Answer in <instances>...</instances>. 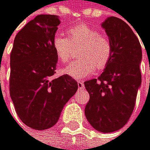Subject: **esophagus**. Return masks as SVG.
Instances as JSON below:
<instances>
[{
  "label": "esophagus",
  "mask_w": 150,
  "mask_h": 150,
  "mask_svg": "<svg viewBox=\"0 0 150 150\" xmlns=\"http://www.w3.org/2000/svg\"><path fill=\"white\" fill-rule=\"evenodd\" d=\"M85 86H84V82L83 81H78V88L79 89H84Z\"/></svg>",
  "instance_id": "obj_1"
}]
</instances>
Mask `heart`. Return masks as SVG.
Returning a JSON list of instances; mask_svg holds the SVG:
<instances>
[{"label":"heart","mask_w":150,"mask_h":150,"mask_svg":"<svg viewBox=\"0 0 150 150\" xmlns=\"http://www.w3.org/2000/svg\"><path fill=\"white\" fill-rule=\"evenodd\" d=\"M67 38L56 33L52 40V47L58 60L65 64L72 56V46L81 45L79 60L72 62L64 73L76 79L91 76L96 70L104 69L112 58V46L110 40L93 26L86 24L73 25L67 29Z\"/></svg>","instance_id":"obj_1"}]
</instances>
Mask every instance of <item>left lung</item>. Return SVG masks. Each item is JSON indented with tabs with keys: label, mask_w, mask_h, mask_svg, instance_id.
Listing matches in <instances>:
<instances>
[{
	"label": "left lung",
	"mask_w": 150,
	"mask_h": 150,
	"mask_svg": "<svg viewBox=\"0 0 150 150\" xmlns=\"http://www.w3.org/2000/svg\"><path fill=\"white\" fill-rule=\"evenodd\" d=\"M112 46V55L103 73L86 81L89 93L85 114L98 132L112 133L127 122L141 86V45L130 25L110 16L101 24Z\"/></svg>",
	"instance_id": "obj_1"
}]
</instances>
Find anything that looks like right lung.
Instances as JSON below:
<instances>
[{
	"label": "right lung",
	"mask_w": 150,
	"mask_h": 150,
	"mask_svg": "<svg viewBox=\"0 0 150 150\" xmlns=\"http://www.w3.org/2000/svg\"><path fill=\"white\" fill-rule=\"evenodd\" d=\"M61 23L57 16L40 14L14 38L10 56V96L20 120L36 130L58 122L67 101L78 88L68 74L52 79L58 58L52 40Z\"/></svg>",
	"instance_id": "1"
}]
</instances>
